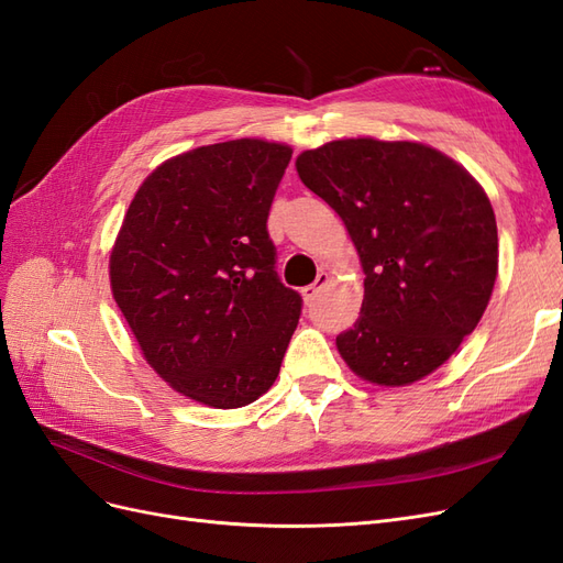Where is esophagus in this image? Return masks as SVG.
<instances>
[{"label": "esophagus", "mask_w": 563, "mask_h": 563, "mask_svg": "<svg viewBox=\"0 0 563 563\" xmlns=\"http://www.w3.org/2000/svg\"><path fill=\"white\" fill-rule=\"evenodd\" d=\"M328 280H330V276H328V273H323V271H320L318 273V278H316V283H311V285H307V287H303V290H301V295H303V301H307V303H311L316 297H318V292L320 290H323V287L328 285Z\"/></svg>", "instance_id": "esophagus-1"}]
</instances>
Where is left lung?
<instances>
[{
	"label": "left lung",
	"mask_w": 563,
	"mask_h": 563,
	"mask_svg": "<svg viewBox=\"0 0 563 563\" xmlns=\"http://www.w3.org/2000/svg\"><path fill=\"white\" fill-rule=\"evenodd\" d=\"M342 217L365 273L361 316L336 334L358 377L404 387L453 356L497 276L490 200L455 159L410 141L344 139L297 157Z\"/></svg>",
	"instance_id": "8db88e82"
}]
</instances>
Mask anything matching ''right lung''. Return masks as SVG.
Segmentation results:
<instances>
[{
	"label": "right lung",
	"instance_id": "obj_1",
	"mask_svg": "<svg viewBox=\"0 0 563 563\" xmlns=\"http://www.w3.org/2000/svg\"><path fill=\"white\" fill-rule=\"evenodd\" d=\"M292 148L238 139L159 165L124 214L110 287L172 389L243 408L271 389L301 313L276 271L268 212Z\"/></svg>",
	"mask_w": 563,
	"mask_h": 563
}]
</instances>
